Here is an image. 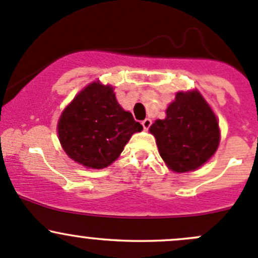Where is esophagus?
Returning <instances> with one entry per match:
<instances>
[{
    "label": "esophagus",
    "instance_id": "obj_1",
    "mask_svg": "<svg viewBox=\"0 0 258 258\" xmlns=\"http://www.w3.org/2000/svg\"><path fill=\"white\" fill-rule=\"evenodd\" d=\"M151 124H152V121H151L150 118H146V119H144V121H142V126H144V130H146V131L150 128Z\"/></svg>",
    "mask_w": 258,
    "mask_h": 258
}]
</instances>
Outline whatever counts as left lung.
<instances>
[{"instance_id":"8db88e82","label":"left lung","mask_w":258,"mask_h":258,"mask_svg":"<svg viewBox=\"0 0 258 258\" xmlns=\"http://www.w3.org/2000/svg\"><path fill=\"white\" fill-rule=\"evenodd\" d=\"M162 160L175 172L199 168L212 157L220 144L215 113L196 91L178 92L166 110V118L150 127Z\"/></svg>"}]
</instances>
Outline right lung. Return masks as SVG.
Segmentation results:
<instances>
[{
	"label": "right lung",
	"mask_w": 258,
	"mask_h": 258,
	"mask_svg": "<svg viewBox=\"0 0 258 258\" xmlns=\"http://www.w3.org/2000/svg\"><path fill=\"white\" fill-rule=\"evenodd\" d=\"M57 128L59 142L72 160L86 167L103 168L144 127L118 105L111 86L95 82L67 106Z\"/></svg>",
	"instance_id": "right-lung-1"
}]
</instances>
